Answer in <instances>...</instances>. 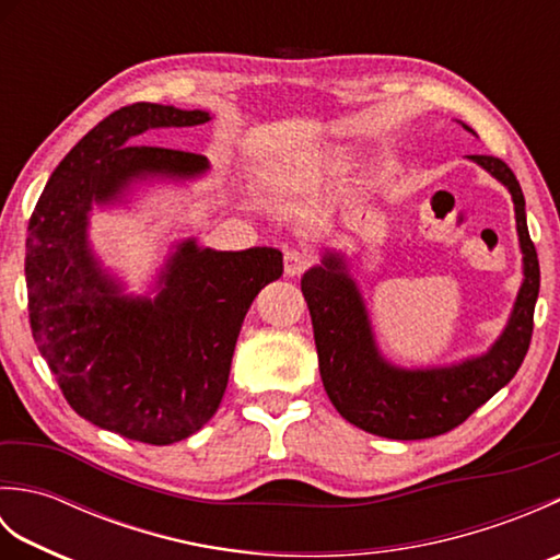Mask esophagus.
Returning <instances> with one entry per match:
<instances>
[{
	"label": "esophagus",
	"mask_w": 560,
	"mask_h": 560,
	"mask_svg": "<svg viewBox=\"0 0 560 560\" xmlns=\"http://www.w3.org/2000/svg\"><path fill=\"white\" fill-rule=\"evenodd\" d=\"M313 255L307 253V249H289L287 255H283V271L289 273V277H301V273L311 267Z\"/></svg>",
	"instance_id": "34e87169"
}]
</instances>
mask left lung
<instances>
[{
  "mask_svg": "<svg viewBox=\"0 0 560 560\" xmlns=\"http://www.w3.org/2000/svg\"><path fill=\"white\" fill-rule=\"evenodd\" d=\"M462 127L474 132L464 122ZM471 161L513 195L525 255V279L515 307L489 351L445 368H397L377 351L361 291L337 253H327L323 265L305 271L301 279L327 397L343 419L373 435L423 440L452 431L505 387L527 355L539 295V259L527 231L525 195L505 161L495 156H471Z\"/></svg>",
  "mask_w": 560,
  "mask_h": 560,
  "instance_id": "1",
  "label": "left lung"
}]
</instances>
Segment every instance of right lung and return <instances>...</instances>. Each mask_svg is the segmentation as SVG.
Masks as SVG:
<instances>
[{
	"label": "right lung",
	"instance_id": "add662e5",
	"mask_svg": "<svg viewBox=\"0 0 560 560\" xmlns=\"http://www.w3.org/2000/svg\"><path fill=\"white\" fill-rule=\"evenodd\" d=\"M205 110L135 103L105 117L52 171L28 221V317L38 351L81 419L149 445L197 433L229 385L243 319L283 273L273 247L219 253L183 241L156 299L122 295L89 247V211L147 177H197L201 153L141 147L153 127H195Z\"/></svg>",
	"mask_w": 560,
	"mask_h": 560
}]
</instances>
